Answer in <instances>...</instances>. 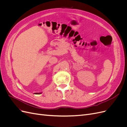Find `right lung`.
I'll use <instances>...</instances> for the list:
<instances>
[{
    "label": "right lung",
    "mask_w": 127,
    "mask_h": 127,
    "mask_svg": "<svg viewBox=\"0 0 127 127\" xmlns=\"http://www.w3.org/2000/svg\"><path fill=\"white\" fill-rule=\"evenodd\" d=\"M42 93H34L35 94H41Z\"/></svg>",
    "instance_id": "1"
}]
</instances>
